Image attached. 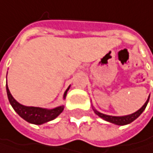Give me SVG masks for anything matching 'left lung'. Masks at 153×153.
Returning a JSON list of instances; mask_svg holds the SVG:
<instances>
[{"instance_id":"8db88e82","label":"left lung","mask_w":153,"mask_h":153,"mask_svg":"<svg viewBox=\"0 0 153 153\" xmlns=\"http://www.w3.org/2000/svg\"><path fill=\"white\" fill-rule=\"evenodd\" d=\"M149 99H150V97H148L147 99V101L145 102V104L139 109L137 110L136 112L132 113V114H129V115H127V116H121V117H117V116H109V115H106V114H103V113H100V112H98L97 110L94 109L95 113L97 114V115L98 117H100L101 119L110 122V123H114V124H116V125H120V126H123V125H127V124H129V123H131L132 121H134L140 114L143 112V110L146 108V106L149 102Z\"/></svg>"}]
</instances>
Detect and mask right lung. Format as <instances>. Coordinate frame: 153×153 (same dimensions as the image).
Instances as JSON below:
<instances>
[{
    "mask_svg": "<svg viewBox=\"0 0 153 153\" xmlns=\"http://www.w3.org/2000/svg\"><path fill=\"white\" fill-rule=\"evenodd\" d=\"M70 86L65 90L64 94V98L66 96V93L69 89ZM6 91L7 96H8V99L10 101V104L13 108V109L16 111L18 115L22 118L25 120H26L29 123L35 124V125H41L44 123H46L50 120H55L58 115L62 113L64 110V106H59L57 108L48 109V108H38V107H27L20 104L18 101H16L12 96L8 86H6Z\"/></svg>",
    "mask_w": 153,
    "mask_h": 153,
    "instance_id": "obj_1",
    "label": "right lung"
}]
</instances>
